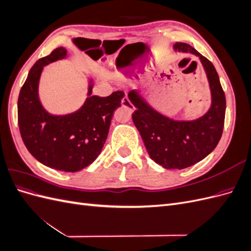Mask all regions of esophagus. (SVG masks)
Masks as SVG:
<instances>
[{
    "instance_id": "esophagus-1",
    "label": "esophagus",
    "mask_w": 251,
    "mask_h": 251,
    "mask_svg": "<svg viewBox=\"0 0 251 251\" xmlns=\"http://www.w3.org/2000/svg\"><path fill=\"white\" fill-rule=\"evenodd\" d=\"M121 104H123V107L127 108L130 111H134V109H135L134 105L132 104V102L128 100V98H127L126 95L123 98V100H121Z\"/></svg>"
}]
</instances>
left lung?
<instances>
[{
  "label": "left lung",
  "instance_id": "8db88e82",
  "mask_svg": "<svg viewBox=\"0 0 251 251\" xmlns=\"http://www.w3.org/2000/svg\"><path fill=\"white\" fill-rule=\"evenodd\" d=\"M174 49L200 58L211 93L209 110L195 120H174L151 108L137 90L128 92V100L136 108L132 118L151 159L164 169L182 170L201 161L217 147L223 133L226 100L211 62L188 44L176 43Z\"/></svg>",
  "mask_w": 251,
  "mask_h": 251
}]
</instances>
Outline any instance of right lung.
Segmentation results:
<instances>
[{
    "label": "right lung",
    "instance_id": "obj_1",
    "mask_svg": "<svg viewBox=\"0 0 251 251\" xmlns=\"http://www.w3.org/2000/svg\"><path fill=\"white\" fill-rule=\"evenodd\" d=\"M67 56L58 47L30 69L18 100V121L22 139L29 153L48 168L74 173L87 168L100 154L107 140L114 111L121 105L125 93L115 91L107 97L92 95L82 107L67 115H52L39 98V82L44 66Z\"/></svg>",
    "mask_w": 251,
    "mask_h": 251
}]
</instances>
